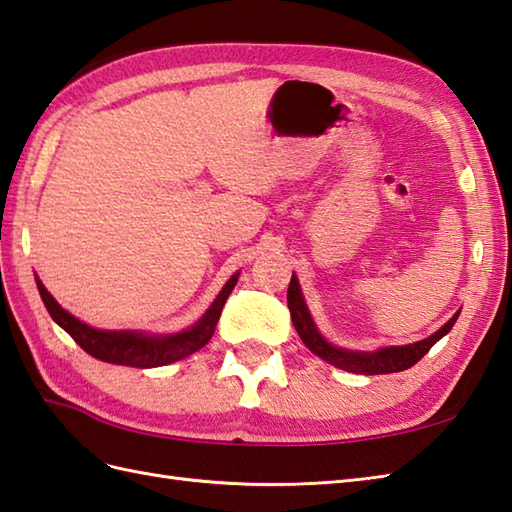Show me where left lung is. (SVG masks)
Returning <instances> with one entry per match:
<instances>
[{
  "label": "left lung",
  "instance_id": "8db88e82",
  "mask_svg": "<svg viewBox=\"0 0 512 512\" xmlns=\"http://www.w3.org/2000/svg\"><path fill=\"white\" fill-rule=\"evenodd\" d=\"M288 307H290V316H292L296 334L301 336L307 349L316 353L318 358L325 360L327 364L342 368V371L347 373H358V375H384V373L406 371V368L417 364L438 340L449 334V329L456 325L458 314H460L458 310L441 329L419 342L401 344V347H382L377 351H353V349L336 347V344H331L323 334H320L310 310H307L299 279H296L294 272L288 288Z\"/></svg>",
  "mask_w": 512,
  "mask_h": 512
}]
</instances>
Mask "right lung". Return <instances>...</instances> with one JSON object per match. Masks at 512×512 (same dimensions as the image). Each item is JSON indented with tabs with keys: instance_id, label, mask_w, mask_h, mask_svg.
Wrapping results in <instances>:
<instances>
[{
	"instance_id": "obj_1",
	"label": "right lung",
	"mask_w": 512,
	"mask_h": 512,
	"mask_svg": "<svg viewBox=\"0 0 512 512\" xmlns=\"http://www.w3.org/2000/svg\"><path fill=\"white\" fill-rule=\"evenodd\" d=\"M34 279H37L39 294L54 323L58 327H63L82 349L93 355L95 360L135 368H157L183 360L187 355H192L205 347L211 340L213 331H216L222 307L227 303L229 294L233 292L237 279H240V272H235V275L224 283V288L220 290L216 299H213L209 310L202 314L192 327L176 331V334H148V331L141 329L91 327L87 323H82L74 314H69L65 307L58 305V301L47 292L39 277Z\"/></svg>"
}]
</instances>
